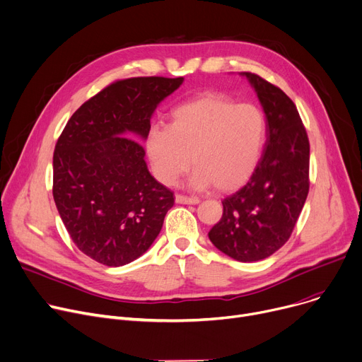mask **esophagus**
<instances>
[{"label":"esophagus","mask_w":362,"mask_h":362,"mask_svg":"<svg viewBox=\"0 0 362 362\" xmlns=\"http://www.w3.org/2000/svg\"><path fill=\"white\" fill-rule=\"evenodd\" d=\"M176 202H177V204H186V205H197V204H199V198L185 197V195H176Z\"/></svg>","instance_id":"34e87169"}]
</instances>
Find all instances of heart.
I'll return each mask as SVG.
<instances>
[{
    "instance_id": "b5f03b06",
    "label": "heart",
    "mask_w": 362,
    "mask_h": 362,
    "mask_svg": "<svg viewBox=\"0 0 362 362\" xmlns=\"http://www.w3.org/2000/svg\"><path fill=\"white\" fill-rule=\"evenodd\" d=\"M264 139L267 117L257 106L206 93L175 107L168 127H153L146 151L163 185H173L192 163V187L231 192L256 170Z\"/></svg>"
}]
</instances>
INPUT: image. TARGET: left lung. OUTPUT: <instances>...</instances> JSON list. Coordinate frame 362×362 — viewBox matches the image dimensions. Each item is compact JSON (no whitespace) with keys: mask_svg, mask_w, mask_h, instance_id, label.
<instances>
[{"mask_svg":"<svg viewBox=\"0 0 362 362\" xmlns=\"http://www.w3.org/2000/svg\"><path fill=\"white\" fill-rule=\"evenodd\" d=\"M255 88L267 116V144L247 185L223 201V216L208 237L238 262H257L290 238L308 195L310 144L293 100L252 72H240Z\"/></svg>","mask_w":362,"mask_h":362,"instance_id":"obj_1","label":"left lung"}]
</instances>
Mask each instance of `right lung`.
Instances as JSON below:
<instances>
[{
    "instance_id": "add662e5",
    "label": "right lung",
    "mask_w": 362,
    "mask_h": 362,
    "mask_svg": "<svg viewBox=\"0 0 362 362\" xmlns=\"http://www.w3.org/2000/svg\"><path fill=\"white\" fill-rule=\"evenodd\" d=\"M183 80L116 81L78 107L57 142L52 192L59 216L76 246L106 267L146 253L175 204L135 139L146 141L154 110Z\"/></svg>"
}]
</instances>
